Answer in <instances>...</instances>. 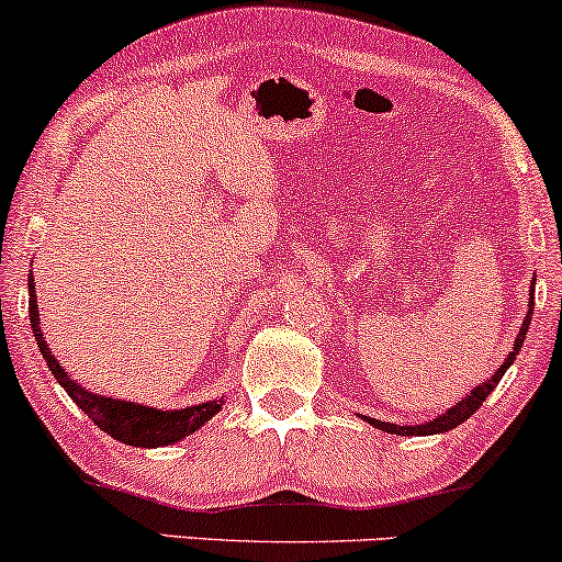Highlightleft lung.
Instances as JSON below:
<instances>
[{
  "label": "left lung",
  "instance_id": "obj_1",
  "mask_svg": "<svg viewBox=\"0 0 562 562\" xmlns=\"http://www.w3.org/2000/svg\"><path fill=\"white\" fill-rule=\"evenodd\" d=\"M531 313H533V286H531V302H528V313H526V318H522V326H520L518 337H515V348L509 350V356L504 358V363L494 371V374L488 376V380L481 382V384H475V387H472L470 393L464 395V398L459 401L457 406H451L446 414H440V417H435L430 422H422V425H393V422H380V419H371V417H363V419L369 422V425H374L376 430L390 432V435H443V432L453 430V427H457V425H462V422H468L472 414H475L477 408L483 406V401L488 398L491 393H494V387H496V384H499V380L504 376V371H507L509 366H513L515 358H518L522 342H526L528 326H531Z\"/></svg>",
  "mask_w": 562,
  "mask_h": 562
}]
</instances>
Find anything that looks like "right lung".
I'll list each match as a JSON object with an SVG mask.
<instances>
[{"label": "right lung", "instance_id": "1", "mask_svg": "<svg viewBox=\"0 0 562 562\" xmlns=\"http://www.w3.org/2000/svg\"><path fill=\"white\" fill-rule=\"evenodd\" d=\"M29 315H31V331H34L36 348L44 356V361L49 366V374L60 382V387L66 390L68 398H71L81 412L90 417L94 425L103 432H109L111 438L122 440L127 446H137V449H159V446H172L186 435L196 432L201 425H206L214 414L223 408V398L196 403V406L186 408H154L143 406L135 401H122V398H105L100 393H90L85 384H79L68 374L66 369L58 363V358L53 356V350L47 348V339L40 329V307H36V286L34 276H29Z\"/></svg>", "mask_w": 562, "mask_h": 562}]
</instances>
